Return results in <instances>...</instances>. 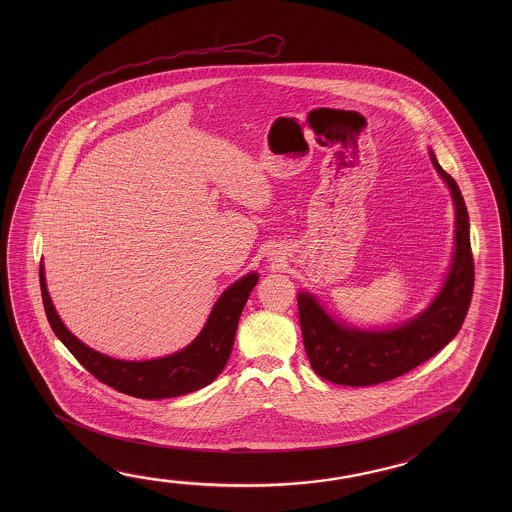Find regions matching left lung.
<instances>
[{"mask_svg": "<svg viewBox=\"0 0 512 512\" xmlns=\"http://www.w3.org/2000/svg\"><path fill=\"white\" fill-rule=\"evenodd\" d=\"M430 160L452 194L455 232L450 269L436 298L414 318L396 327L359 328L332 318L309 291L298 293L303 344L310 366L319 377L339 386H375L434 357L461 330L470 309L475 268L470 244V218L459 185Z\"/></svg>", "mask_w": 512, "mask_h": 512, "instance_id": "left-lung-1", "label": "left lung"}]
</instances>
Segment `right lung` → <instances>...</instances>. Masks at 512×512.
<instances>
[{"label": "right lung", "instance_id": "right-lung-1", "mask_svg": "<svg viewBox=\"0 0 512 512\" xmlns=\"http://www.w3.org/2000/svg\"><path fill=\"white\" fill-rule=\"evenodd\" d=\"M41 293L46 316L55 336L59 337L76 361L103 384L119 393L144 400L175 398L193 393L214 382L225 368L234 348L235 330L244 309V303L259 282V273L252 271L228 285L218 302L210 310L202 332L180 352L150 361H121L105 353L96 352L69 332L51 302L44 264L41 262Z\"/></svg>", "mask_w": 512, "mask_h": 512}]
</instances>
